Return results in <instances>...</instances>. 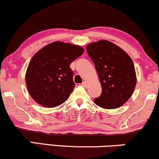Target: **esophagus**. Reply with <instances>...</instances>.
I'll list each match as a JSON object with an SVG mask.
<instances>
[{"label":"esophagus","instance_id":"obj_1","mask_svg":"<svg viewBox=\"0 0 159 159\" xmlns=\"http://www.w3.org/2000/svg\"><path fill=\"white\" fill-rule=\"evenodd\" d=\"M82 85H83V86H84L85 88H87V86H88V83H87L85 81L83 82V83H82Z\"/></svg>","mask_w":159,"mask_h":159}]
</instances>
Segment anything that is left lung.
<instances>
[{
	"label": "left lung",
	"instance_id": "left-lung-1",
	"mask_svg": "<svg viewBox=\"0 0 159 159\" xmlns=\"http://www.w3.org/2000/svg\"><path fill=\"white\" fill-rule=\"evenodd\" d=\"M86 51L95 66L102 88L96 105L116 109L131 98L137 84L136 72L131 57L122 48L106 40L89 43Z\"/></svg>",
	"mask_w": 159,
	"mask_h": 159
}]
</instances>
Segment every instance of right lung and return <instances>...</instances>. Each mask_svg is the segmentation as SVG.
<instances>
[{
    "label": "right lung",
    "mask_w": 159,
    "mask_h": 159,
    "mask_svg": "<svg viewBox=\"0 0 159 159\" xmlns=\"http://www.w3.org/2000/svg\"><path fill=\"white\" fill-rule=\"evenodd\" d=\"M82 46L56 41L37 51L25 74V83L31 98L45 107H55L65 102L74 90L70 65L82 56Z\"/></svg>",
    "instance_id": "add662e5"
}]
</instances>
